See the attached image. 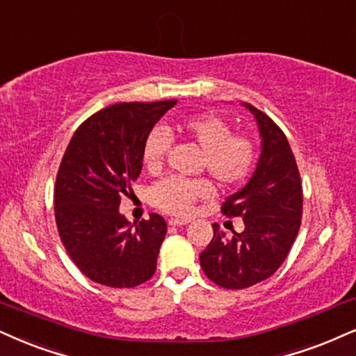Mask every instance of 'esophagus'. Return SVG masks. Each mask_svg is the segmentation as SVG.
Here are the masks:
<instances>
[{
	"label": "esophagus",
	"mask_w": 356,
	"mask_h": 356,
	"mask_svg": "<svg viewBox=\"0 0 356 356\" xmlns=\"http://www.w3.org/2000/svg\"><path fill=\"white\" fill-rule=\"evenodd\" d=\"M188 219H179V218H171L168 219V225L170 226H186L188 225Z\"/></svg>",
	"instance_id": "esophagus-1"
}]
</instances>
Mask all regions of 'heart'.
I'll return each instance as SVG.
<instances>
[{"label": "heart", "instance_id": "heart-1", "mask_svg": "<svg viewBox=\"0 0 356 356\" xmlns=\"http://www.w3.org/2000/svg\"><path fill=\"white\" fill-rule=\"evenodd\" d=\"M178 134L203 150L201 168L208 171L221 185H239L251 175L257 150L251 137L232 134L231 125L216 113H200L178 122ZM170 135L161 127L148 131L142 147V160L150 173H158L163 166L170 148ZM214 188L206 178L185 179L166 177L148 190L152 206L170 214H188L201 198H209Z\"/></svg>", "mask_w": 356, "mask_h": 356}]
</instances>
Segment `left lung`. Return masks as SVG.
<instances>
[{
  "mask_svg": "<svg viewBox=\"0 0 356 356\" xmlns=\"http://www.w3.org/2000/svg\"><path fill=\"white\" fill-rule=\"evenodd\" d=\"M256 118L261 155L251 179L222 203L226 216H241L244 231L232 239L213 225L214 234L200 254L209 280L225 289H245L269 279L291 251L300 227L302 183L284 131L264 112L243 104Z\"/></svg>",
  "mask_w": 356,
  "mask_h": 356,
  "instance_id": "left-lung-1",
  "label": "left lung"
}]
</instances>
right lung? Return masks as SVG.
Masks as SVG:
<instances>
[{"instance_id": "1", "label": "right lung", "mask_w": 356, "mask_h": 356, "mask_svg": "<svg viewBox=\"0 0 356 356\" xmlns=\"http://www.w3.org/2000/svg\"><path fill=\"white\" fill-rule=\"evenodd\" d=\"M177 100L113 104L72 135L56 178V225L65 251L94 282L130 289L147 282L166 236L160 214L130 221L118 211L142 173V147Z\"/></svg>"}]
</instances>
